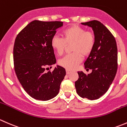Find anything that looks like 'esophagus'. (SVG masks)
I'll return each mask as SVG.
<instances>
[{"mask_svg": "<svg viewBox=\"0 0 127 127\" xmlns=\"http://www.w3.org/2000/svg\"><path fill=\"white\" fill-rule=\"evenodd\" d=\"M66 74H69L70 73H71V71H70V70H66Z\"/></svg>", "mask_w": 127, "mask_h": 127, "instance_id": "34e87169", "label": "esophagus"}]
</instances>
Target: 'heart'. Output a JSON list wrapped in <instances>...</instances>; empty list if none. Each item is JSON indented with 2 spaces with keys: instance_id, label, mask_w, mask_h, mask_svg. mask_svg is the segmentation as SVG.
I'll use <instances>...</instances> for the list:
<instances>
[{
  "instance_id": "obj_1",
  "label": "heart",
  "mask_w": 127,
  "mask_h": 127,
  "mask_svg": "<svg viewBox=\"0 0 127 127\" xmlns=\"http://www.w3.org/2000/svg\"><path fill=\"white\" fill-rule=\"evenodd\" d=\"M62 38L54 35L51 44L59 56H62L66 45L71 46V54L59 61V64L66 70H74L82 62L83 57L91 54L95 44V36L92 31H86L83 27L73 25L62 32Z\"/></svg>"
}]
</instances>
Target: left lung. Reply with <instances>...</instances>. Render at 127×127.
Returning a JSON list of instances; mask_svg holds the SVG:
<instances>
[{
	"label": "left lung",
	"mask_w": 127,
	"mask_h": 127,
	"mask_svg": "<svg viewBox=\"0 0 127 127\" xmlns=\"http://www.w3.org/2000/svg\"><path fill=\"white\" fill-rule=\"evenodd\" d=\"M83 25L92 28L95 36L94 49L84 62L86 74L78 71L79 78L75 82L76 92L81 97L96 100L108 91L117 70V48L114 36L102 23L96 20Z\"/></svg>",
	"instance_id": "obj_1"
}]
</instances>
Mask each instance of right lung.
<instances>
[{"label":"right lung","instance_id":"right-lung-1","mask_svg":"<svg viewBox=\"0 0 127 127\" xmlns=\"http://www.w3.org/2000/svg\"><path fill=\"white\" fill-rule=\"evenodd\" d=\"M61 21L31 22L18 33L13 48L14 68L19 83L33 98L47 101L59 94L65 68L57 65L53 71L45 70L56 63L51 41Z\"/></svg>","mask_w":127,"mask_h":127}]
</instances>
